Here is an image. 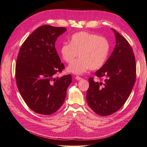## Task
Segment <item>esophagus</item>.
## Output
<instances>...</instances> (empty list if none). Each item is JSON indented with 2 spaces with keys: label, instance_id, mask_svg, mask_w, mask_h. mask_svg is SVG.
<instances>
[{
  "label": "esophagus",
  "instance_id": "34e87169",
  "mask_svg": "<svg viewBox=\"0 0 147 147\" xmlns=\"http://www.w3.org/2000/svg\"><path fill=\"white\" fill-rule=\"evenodd\" d=\"M75 78H76V80H82V78H81V77H80V76H76V77H75Z\"/></svg>",
  "mask_w": 147,
  "mask_h": 147
}]
</instances>
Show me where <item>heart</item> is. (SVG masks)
<instances>
[{
    "instance_id": "1",
    "label": "heart",
    "mask_w": 147,
    "mask_h": 147,
    "mask_svg": "<svg viewBox=\"0 0 147 147\" xmlns=\"http://www.w3.org/2000/svg\"><path fill=\"white\" fill-rule=\"evenodd\" d=\"M110 49V43L105 37L82 32L72 36L70 43H64L59 53L62 60L67 63H71L79 53L80 58L69 65L67 71L81 74L89 69L96 70L101 68L107 61Z\"/></svg>"
}]
</instances>
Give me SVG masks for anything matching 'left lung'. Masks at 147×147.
<instances>
[{
	"label": "left lung",
	"instance_id": "1",
	"mask_svg": "<svg viewBox=\"0 0 147 147\" xmlns=\"http://www.w3.org/2000/svg\"><path fill=\"white\" fill-rule=\"evenodd\" d=\"M116 44L105 64L95 72L101 82L90 78L86 100L95 113L107 116L117 112L130 95L136 80V61L133 49L114 29Z\"/></svg>",
	"mask_w": 147,
	"mask_h": 147
}]
</instances>
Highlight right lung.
I'll return each mask as SVG.
<instances>
[{
  "instance_id": "obj_1",
  "label": "right lung",
  "mask_w": 147,
  "mask_h": 147,
  "mask_svg": "<svg viewBox=\"0 0 147 147\" xmlns=\"http://www.w3.org/2000/svg\"><path fill=\"white\" fill-rule=\"evenodd\" d=\"M63 27L43 25L28 37L19 51L16 82L27 105L40 114L54 113L63 104L71 74L55 78L64 69L55 47Z\"/></svg>"
}]
</instances>
